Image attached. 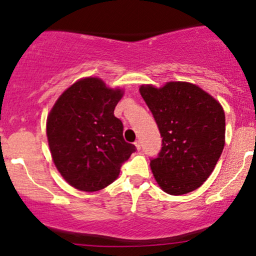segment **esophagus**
I'll use <instances>...</instances> for the list:
<instances>
[{"label":"esophagus","instance_id":"esophagus-1","mask_svg":"<svg viewBox=\"0 0 256 256\" xmlns=\"http://www.w3.org/2000/svg\"><path fill=\"white\" fill-rule=\"evenodd\" d=\"M134 146H136L137 150H140V140H136V142H134Z\"/></svg>","mask_w":256,"mask_h":256}]
</instances>
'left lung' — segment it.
<instances>
[{
  "label": "left lung",
  "instance_id": "left-lung-1",
  "mask_svg": "<svg viewBox=\"0 0 256 256\" xmlns=\"http://www.w3.org/2000/svg\"><path fill=\"white\" fill-rule=\"evenodd\" d=\"M140 92L162 137L150 160L155 180L170 195L192 192L207 180L225 146L222 104L198 85L168 82L162 88L142 85Z\"/></svg>",
  "mask_w": 256,
  "mask_h": 256
}]
</instances>
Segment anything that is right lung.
<instances>
[{
  "label": "right lung",
  "mask_w": 256,
  "mask_h": 256,
  "mask_svg": "<svg viewBox=\"0 0 256 256\" xmlns=\"http://www.w3.org/2000/svg\"><path fill=\"white\" fill-rule=\"evenodd\" d=\"M124 95L96 77L64 90L46 119L52 158L64 180L82 192H98L118 178L120 167L136 152L125 142L114 108Z\"/></svg>",
  "instance_id": "obj_1"
}]
</instances>
